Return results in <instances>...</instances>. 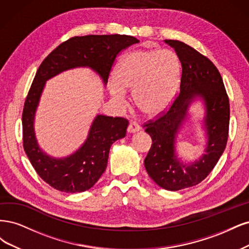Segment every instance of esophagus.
<instances>
[{"label": "esophagus", "mask_w": 249, "mask_h": 249, "mask_svg": "<svg viewBox=\"0 0 249 249\" xmlns=\"http://www.w3.org/2000/svg\"><path fill=\"white\" fill-rule=\"evenodd\" d=\"M140 129H141L140 125L136 123V122L132 121V122L129 123V126H128V128H127V131L129 132V133H135V132L140 131Z\"/></svg>", "instance_id": "obj_1"}]
</instances>
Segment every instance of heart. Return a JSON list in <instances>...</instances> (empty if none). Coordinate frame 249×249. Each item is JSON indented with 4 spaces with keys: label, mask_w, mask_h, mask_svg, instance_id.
Wrapping results in <instances>:
<instances>
[{
    "label": "heart",
    "mask_w": 249,
    "mask_h": 249,
    "mask_svg": "<svg viewBox=\"0 0 249 249\" xmlns=\"http://www.w3.org/2000/svg\"><path fill=\"white\" fill-rule=\"evenodd\" d=\"M180 79V63L170 50L134 51L118 62L108 83L111 98L124 103L132 92L134 106L142 115L156 118L173 102Z\"/></svg>",
    "instance_id": "heart-1"
}]
</instances>
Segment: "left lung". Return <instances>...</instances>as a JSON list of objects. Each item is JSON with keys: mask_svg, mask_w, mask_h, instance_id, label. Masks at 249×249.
<instances>
[{"mask_svg": "<svg viewBox=\"0 0 249 249\" xmlns=\"http://www.w3.org/2000/svg\"><path fill=\"white\" fill-rule=\"evenodd\" d=\"M164 42L173 47L181 63L180 91L163 116L145 125L152 139L145 167L157 185L177 191L202 182L217 163L228 142L230 103L219 71L209 59L178 40ZM198 102L204 107L201 120L206 140L204 154L186 164L178 157L175 146L190 107Z\"/></svg>", "mask_w": 249, "mask_h": 249, "instance_id": "8db88e82", "label": "left lung"}]
</instances>
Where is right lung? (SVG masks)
Masks as SVG:
<instances>
[{
  "label": "right lung",
  "mask_w": 249,
  "mask_h": 249,
  "mask_svg": "<svg viewBox=\"0 0 249 249\" xmlns=\"http://www.w3.org/2000/svg\"><path fill=\"white\" fill-rule=\"evenodd\" d=\"M138 42L140 40L135 37L119 34L72 37L53 50L39 66L22 111L23 149L37 174L54 189L74 194L93 187L106 171L111 145L125 138L128 121L97 115L86 141L76 151L65 157L51 156L39 146L34 127L46 82L64 71L90 68L106 86L119 53Z\"/></svg>",
  "instance_id": "1"
}]
</instances>
